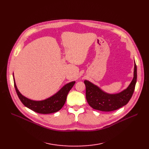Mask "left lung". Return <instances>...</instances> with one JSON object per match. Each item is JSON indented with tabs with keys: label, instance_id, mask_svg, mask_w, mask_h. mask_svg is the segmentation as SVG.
I'll return each instance as SVG.
<instances>
[{
	"label": "left lung",
	"instance_id": "left-lung-1",
	"mask_svg": "<svg viewBox=\"0 0 149 149\" xmlns=\"http://www.w3.org/2000/svg\"><path fill=\"white\" fill-rule=\"evenodd\" d=\"M137 79V68L135 62L134 77L128 88L116 94H109L88 80L86 86V97L88 104L95 110L111 112L126 105L134 93Z\"/></svg>",
	"mask_w": 149,
	"mask_h": 149
}]
</instances>
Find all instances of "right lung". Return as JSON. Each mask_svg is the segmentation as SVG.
<instances>
[{
	"label": "right lung",
	"mask_w": 149,
	"mask_h": 149,
	"mask_svg": "<svg viewBox=\"0 0 149 149\" xmlns=\"http://www.w3.org/2000/svg\"><path fill=\"white\" fill-rule=\"evenodd\" d=\"M75 83V81H72L66 84L56 94L45 100L33 101L21 94L17 88L14 78L15 89L21 102L31 110L42 114L52 113L60 111L64 106L68 93L73 87Z\"/></svg>",
	"instance_id": "add662e5"
}]
</instances>
